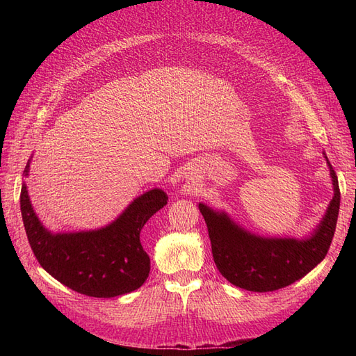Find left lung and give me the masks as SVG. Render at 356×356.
<instances>
[{"label":"left lung","mask_w":356,"mask_h":356,"mask_svg":"<svg viewBox=\"0 0 356 356\" xmlns=\"http://www.w3.org/2000/svg\"><path fill=\"white\" fill-rule=\"evenodd\" d=\"M324 157L334 196L316 229L306 238H266L243 229L227 212L199 203L208 225L213 261L230 284L254 293H268L294 284L324 260L340 209L339 179L325 153Z\"/></svg>","instance_id":"left-lung-1"}]
</instances>
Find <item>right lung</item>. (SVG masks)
<instances>
[{
    "label": "right lung",
    "instance_id": "1",
    "mask_svg": "<svg viewBox=\"0 0 356 356\" xmlns=\"http://www.w3.org/2000/svg\"><path fill=\"white\" fill-rule=\"evenodd\" d=\"M31 159L24 170L29 175ZM168 203L161 188L138 196L110 224L95 230L53 233L32 208L25 181L20 211L32 252L53 277L80 294L98 298L123 296L143 286L149 257L141 243L144 224Z\"/></svg>",
    "mask_w": 356,
    "mask_h": 356
}]
</instances>
